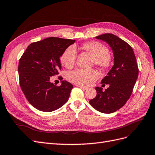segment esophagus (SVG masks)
Segmentation results:
<instances>
[{"instance_id": "esophagus-1", "label": "esophagus", "mask_w": 155, "mask_h": 155, "mask_svg": "<svg viewBox=\"0 0 155 155\" xmlns=\"http://www.w3.org/2000/svg\"><path fill=\"white\" fill-rule=\"evenodd\" d=\"M78 87H79V88H81L83 89L84 90H88V87H86V86H81V85H78Z\"/></svg>"}]
</instances>
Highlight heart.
<instances>
[{"mask_svg": "<svg viewBox=\"0 0 155 155\" xmlns=\"http://www.w3.org/2000/svg\"><path fill=\"white\" fill-rule=\"evenodd\" d=\"M83 48L92 55L97 65L105 69L110 65L112 57L106 46L98 42H90L84 44ZM77 54L75 46L68 47L60 57L61 64L67 68H71L76 62ZM98 77L99 74L95 69H77L69 72L67 75V78L69 81L81 86H89Z\"/></svg>", "mask_w": 155, "mask_h": 155, "instance_id": "obj_1", "label": "heart"}]
</instances>
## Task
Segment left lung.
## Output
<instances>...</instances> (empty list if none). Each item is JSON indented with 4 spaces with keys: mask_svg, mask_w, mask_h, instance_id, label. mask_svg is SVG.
I'll use <instances>...</instances> for the list:
<instances>
[{
    "mask_svg": "<svg viewBox=\"0 0 155 155\" xmlns=\"http://www.w3.org/2000/svg\"><path fill=\"white\" fill-rule=\"evenodd\" d=\"M107 42L114 54V65L101 81L109 88L96 87L97 95L91 99V106L102 113H113L120 109L130 97L139 74V68L132 48L127 42L112 34L95 37Z\"/></svg>",
    "mask_w": 155,
    "mask_h": 155,
    "instance_id": "1",
    "label": "left lung"
}]
</instances>
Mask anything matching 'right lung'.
<instances>
[{
	"label": "right lung",
	"mask_w": 155,
	"mask_h": 155,
	"mask_svg": "<svg viewBox=\"0 0 155 155\" xmlns=\"http://www.w3.org/2000/svg\"><path fill=\"white\" fill-rule=\"evenodd\" d=\"M75 40L48 38L30 44L18 65L20 84L27 101L35 109L51 112L68 101L73 88L71 83L61 81L60 86L50 82L51 76L61 70L60 57Z\"/></svg>",
	"instance_id": "add662e5"
}]
</instances>
